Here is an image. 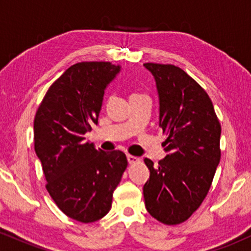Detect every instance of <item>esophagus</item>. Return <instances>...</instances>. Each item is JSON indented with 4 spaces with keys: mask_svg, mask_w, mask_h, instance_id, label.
<instances>
[{
    "mask_svg": "<svg viewBox=\"0 0 251 251\" xmlns=\"http://www.w3.org/2000/svg\"><path fill=\"white\" fill-rule=\"evenodd\" d=\"M127 160H128V163H129V164H135V163L139 162V158H138V157H134V155L128 154V155H127Z\"/></svg>",
    "mask_w": 251,
    "mask_h": 251,
    "instance_id": "34e87169",
    "label": "esophagus"
}]
</instances>
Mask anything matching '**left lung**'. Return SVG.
I'll return each mask as SVG.
<instances>
[{
	"instance_id": "left-lung-1",
	"label": "left lung",
	"mask_w": 251,
	"mask_h": 251,
	"mask_svg": "<svg viewBox=\"0 0 251 251\" xmlns=\"http://www.w3.org/2000/svg\"><path fill=\"white\" fill-rule=\"evenodd\" d=\"M159 97V127L168 134L166 157L154 165L145 158L150 179L145 206L168 226L185 222L208 195L221 160V124L208 93L181 68L144 63Z\"/></svg>"
}]
</instances>
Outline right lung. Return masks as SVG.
I'll use <instances>...</instances> for the list:
<instances>
[{
  "mask_svg": "<svg viewBox=\"0 0 251 251\" xmlns=\"http://www.w3.org/2000/svg\"><path fill=\"white\" fill-rule=\"evenodd\" d=\"M119 72L120 66L105 61L71 66L48 89L34 119L46 189L63 214L82 223L107 215L127 168L124 152L97 150L83 137L98 124L105 89Z\"/></svg>",
  "mask_w": 251,
  "mask_h": 251,
  "instance_id": "right-lung-1",
  "label": "right lung"
}]
</instances>
